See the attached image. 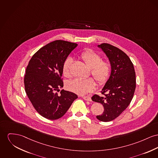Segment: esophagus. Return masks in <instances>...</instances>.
<instances>
[{
  "instance_id": "34e87169",
  "label": "esophagus",
  "mask_w": 158,
  "mask_h": 158,
  "mask_svg": "<svg viewBox=\"0 0 158 158\" xmlns=\"http://www.w3.org/2000/svg\"><path fill=\"white\" fill-rule=\"evenodd\" d=\"M82 98L84 99V100L85 101H92V99L90 96H82Z\"/></svg>"
}]
</instances>
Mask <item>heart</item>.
I'll list each match as a JSON object with an SVG mask.
<instances>
[{
    "instance_id": "b5f03b06",
    "label": "heart",
    "mask_w": 158,
    "mask_h": 158,
    "mask_svg": "<svg viewBox=\"0 0 158 158\" xmlns=\"http://www.w3.org/2000/svg\"><path fill=\"white\" fill-rule=\"evenodd\" d=\"M80 58L85 64L90 68L92 75L100 85L105 84L108 80L111 72V65L108 60H103L102 57L99 53L88 48L80 54ZM73 60L71 57H68L64 62L62 73L64 77L71 78V71ZM66 87L71 92L78 94L84 95L92 92L96 87L95 80L92 78H76L69 81Z\"/></svg>"
}]
</instances>
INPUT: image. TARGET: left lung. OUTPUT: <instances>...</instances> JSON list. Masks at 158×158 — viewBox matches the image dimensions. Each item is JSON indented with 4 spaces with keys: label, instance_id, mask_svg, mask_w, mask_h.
Listing matches in <instances>:
<instances>
[{
    "label": "left lung",
    "instance_id": "obj_1",
    "mask_svg": "<svg viewBox=\"0 0 158 158\" xmlns=\"http://www.w3.org/2000/svg\"><path fill=\"white\" fill-rule=\"evenodd\" d=\"M108 57L111 65L110 77L101 91L102 96L95 95L93 101L102 104L104 111L96 118L110 122L120 116L131 103L136 87L134 64L126 53L110 44L98 45Z\"/></svg>",
    "mask_w": 158,
    "mask_h": 158
}]
</instances>
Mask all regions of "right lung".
Here are the masks:
<instances>
[{
	"label": "right lung",
	"instance_id": "1",
	"mask_svg": "<svg viewBox=\"0 0 158 158\" xmlns=\"http://www.w3.org/2000/svg\"><path fill=\"white\" fill-rule=\"evenodd\" d=\"M78 45L56 40L42 47L33 54L26 69L24 83L33 106L42 117L60 118L78 96L63 87L62 67L68 55Z\"/></svg>",
	"mask_w": 158,
	"mask_h": 158
}]
</instances>
